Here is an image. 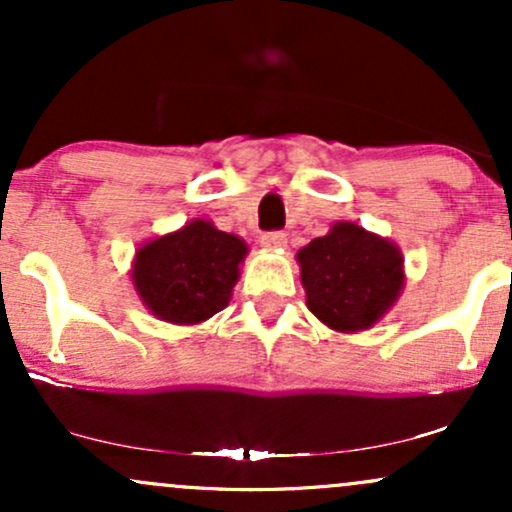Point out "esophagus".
<instances>
[{
  "label": "esophagus",
  "mask_w": 512,
  "mask_h": 512,
  "mask_svg": "<svg viewBox=\"0 0 512 512\" xmlns=\"http://www.w3.org/2000/svg\"><path fill=\"white\" fill-rule=\"evenodd\" d=\"M262 245L264 248H284L286 245V233L284 231H267L262 236Z\"/></svg>",
  "instance_id": "esophagus-1"
}]
</instances>
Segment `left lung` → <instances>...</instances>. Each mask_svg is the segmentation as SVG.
<instances>
[{
	"label": "left lung",
	"mask_w": 512,
	"mask_h": 512,
	"mask_svg": "<svg viewBox=\"0 0 512 512\" xmlns=\"http://www.w3.org/2000/svg\"><path fill=\"white\" fill-rule=\"evenodd\" d=\"M298 262L310 313L339 332L368 330L404 284L399 250L356 223H337L305 245Z\"/></svg>",
	"instance_id": "1"
}]
</instances>
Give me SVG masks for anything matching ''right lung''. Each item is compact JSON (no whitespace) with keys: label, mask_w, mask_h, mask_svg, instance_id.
Listing matches in <instances>:
<instances>
[{"label":"right lung","mask_w":512,"mask_h":512,"mask_svg":"<svg viewBox=\"0 0 512 512\" xmlns=\"http://www.w3.org/2000/svg\"><path fill=\"white\" fill-rule=\"evenodd\" d=\"M245 252L240 238L216 231L209 221H192L146 243L137 252L132 279L156 317L197 325L228 305Z\"/></svg>","instance_id":"right-lung-1"}]
</instances>
